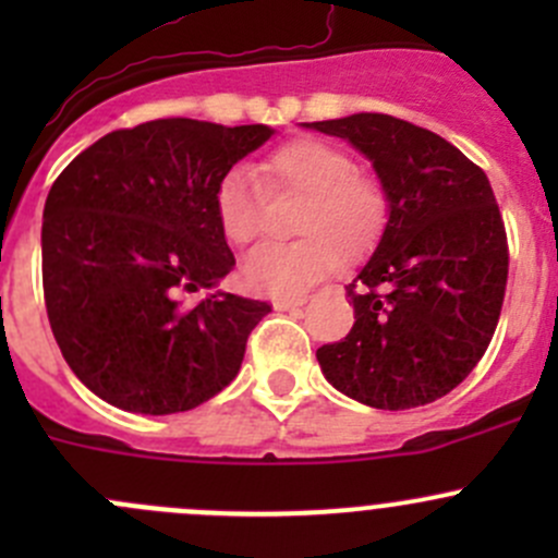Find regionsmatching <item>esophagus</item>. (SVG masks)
Returning a JSON list of instances; mask_svg holds the SVG:
<instances>
[{"label":"esophagus","instance_id":"obj_1","mask_svg":"<svg viewBox=\"0 0 558 558\" xmlns=\"http://www.w3.org/2000/svg\"><path fill=\"white\" fill-rule=\"evenodd\" d=\"M305 305V300H275L272 307L275 311H300Z\"/></svg>","mask_w":558,"mask_h":558}]
</instances>
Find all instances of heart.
<instances>
[{
  "mask_svg": "<svg viewBox=\"0 0 558 558\" xmlns=\"http://www.w3.org/2000/svg\"><path fill=\"white\" fill-rule=\"evenodd\" d=\"M269 194L305 196L289 245H262L247 253V289L272 300H302L340 262H359L386 229V194L356 161L326 140L300 137L264 156L256 167ZM213 213L223 238L247 245L262 232V191L243 170H229L213 191Z\"/></svg>",
  "mask_w": 558,
  "mask_h": 558,
  "instance_id": "1",
  "label": "heart"
}]
</instances>
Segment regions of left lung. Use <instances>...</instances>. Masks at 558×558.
I'll return each mask as SVG.
<instances>
[{
  "label": "left lung",
  "instance_id": "8db88e82",
  "mask_svg": "<svg viewBox=\"0 0 558 558\" xmlns=\"http://www.w3.org/2000/svg\"><path fill=\"white\" fill-rule=\"evenodd\" d=\"M302 126L369 159L388 205L378 247L345 286L353 329L315 351L320 373L378 410L446 397L486 353L508 286V238L486 172L440 134L384 112Z\"/></svg>",
  "mask_w": 558,
  "mask_h": 558
}]
</instances>
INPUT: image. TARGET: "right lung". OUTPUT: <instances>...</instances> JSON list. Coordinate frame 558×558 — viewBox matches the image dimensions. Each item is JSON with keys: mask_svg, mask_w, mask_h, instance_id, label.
<instances>
[{"mask_svg": "<svg viewBox=\"0 0 558 558\" xmlns=\"http://www.w3.org/2000/svg\"><path fill=\"white\" fill-rule=\"evenodd\" d=\"M275 129L159 118L118 129L50 185L43 289L81 384L126 413L170 415L232 384L267 302L216 291L234 256L213 191ZM211 294L183 308L179 294Z\"/></svg>", "mask_w": 558, "mask_h": 558, "instance_id": "obj_1", "label": "right lung"}]
</instances>
